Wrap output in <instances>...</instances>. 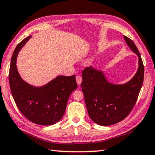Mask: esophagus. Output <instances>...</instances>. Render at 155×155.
Returning a JSON list of instances; mask_svg holds the SVG:
<instances>
[{
	"instance_id": "34e87169",
	"label": "esophagus",
	"mask_w": 155,
	"mask_h": 155,
	"mask_svg": "<svg viewBox=\"0 0 155 155\" xmlns=\"http://www.w3.org/2000/svg\"><path fill=\"white\" fill-rule=\"evenodd\" d=\"M82 81V76H80V75H77V76H76V82H77L78 84L79 85V86L80 85V84H81Z\"/></svg>"
}]
</instances>
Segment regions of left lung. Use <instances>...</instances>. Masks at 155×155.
Returning <instances> with one entry per match:
<instances>
[{
    "label": "left lung",
    "mask_w": 155,
    "mask_h": 155,
    "mask_svg": "<svg viewBox=\"0 0 155 155\" xmlns=\"http://www.w3.org/2000/svg\"><path fill=\"white\" fill-rule=\"evenodd\" d=\"M127 43L138 56V69L134 77L124 84L115 85L107 82L104 74L91 67L82 73L80 84L90 118L101 126L115 124L131 113L138 99L144 79V66L137 47L127 36Z\"/></svg>",
    "instance_id": "8db88e82"
}]
</instances>
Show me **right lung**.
<instances>
[{"mask_svg": "<svg viewBox=\"0 0 155 155\" xmlns=\"http://www.w3.org/2000/svg\"><path fill=\"white\" fill-rule=\"evenodd\" d=\"M31 36L17 45L13 52L9 71L11 93L20 112L31 122L51 125L61 120L71 94L78 87L75 75L58 76L42 87H34L22 80L16 61L19 51Z\"/></svg>", "mask_w": 155, "mask_h": 155, "instance_id": "1", "label": "right lung"}]
</instances>
